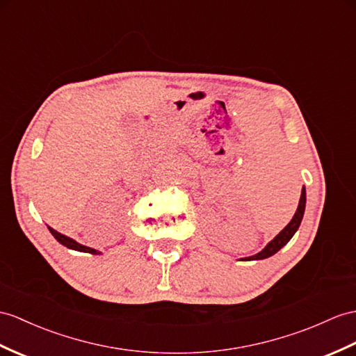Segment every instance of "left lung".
Here are the masks:
<instances>
[{"label": "left lung", "instance_id": "1", "mask_svg": "<svg viewBox=\"0 0 356 356\" xmlns=\"http://www.w3.org/2000/svg\"><path fill=\"white\" fill-rule=\"evenodd\" d=\"M305 204H307V192H305V187H302V193H300V201H299V205H298V210H296V213H294L290 223L272 241H268L267 246L261 250V252H258V254H255L252 257L243 258L245 261H250V259H264V258H268V257H272L273 254L278 252V250L282 246L287 245L289 241H290V238L294 236V232L298 231L299 225L302 222L303 213H305Z\"/></svg>", "mask_w": 356, "mask_h": 356}]
</instances>
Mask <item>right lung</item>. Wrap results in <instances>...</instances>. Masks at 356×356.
<instances>
[{
	"label": "right lung",
	"instance_id": "add662e5",
	"mask_svg": "<svg viewBox=\"0 0 356 356\" xmlns=\"http://www.w3.org/2000/svg\"><path fill=\"white\" fill-rule=\"evenodd\" d=\"M48 229H49L51 234H53L54 238L58 241V243H62L63 246H66V248H69V249L78 250V252H89V254H93V255H98V254H99L97 249H92V248H88V246H83V245H80V243H76V241H75L74 238L67 237V236H63V234L57 232L56 229H53L51 227H48Z\"/></svg>",
	"mask_w": 356,
	"mask_h": 356
}]
</instances>
